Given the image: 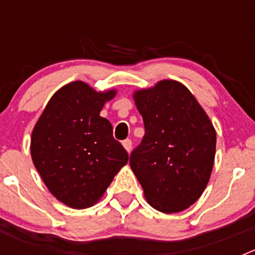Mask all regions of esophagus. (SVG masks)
<instances>
[{"label": "esophagus", "instance_id": "esophagus-1", "mask_svg": "<svg viewBox=\"0 0 255 255\" xmlns=\"http://www.w3.org/2000/svg\"><path fill=\"white\" fill-rule=\"evenodd\" d=\"M123 145H124V148L128 150V152H130V150H131L132 143H131V140H130V139H126V140L123 141Z\"/></svg>", "mask_w": 255, "mask_h": 255}]
</instances>
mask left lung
<instances>
[{"label":"left lung","instance_id":"8db88e82","mask_svg":"<svg viewBox=\"0 0 255 255\" xmlns=\"http://www.w3.org/2000/svg\"><path fill=\"white\" fill-rule=\"evenodd\" d=\"M145 134L130 155V167L148 204L177 213L194 204L211 177L216 130L191 92L164 79L132 93Z\"/></svg>","mask_w":255,"mask_h":255}]
</instances>
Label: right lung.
Listing matches in <instances>:
<instances>
[{"instance_id":"add662e5","label":"right lung","mask_w":255,"mask_h":255,"mask_svg":"<svg viewBox=\"0 0 255 255\" xmlns=\"http://www.w3.org/2000/svg\"><path fill=\"white\" fill-rule=\"evenodd\" d=\"M116 93L69 83L51 97L31 131L33 163L49 193L70 208L94 206L128 163L111 123L100 115Z\"/></svg>"}]
</instances>
